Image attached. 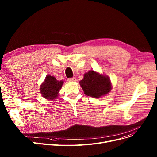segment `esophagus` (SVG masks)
Wrapping results in <instances>:
<instances>
[{"mask_svg": "<svg viewBox=\"0 0 157 157\" xmlns=\"http://www.w3.org/2000/svg\"><path fill=\"white\" fill-rule=\"evenodd\" d=\"M68 81L69 82H76V78H71L68 79Z\"/></svg>", "mask_w": 157, "mask_h": 157, "instance_id": "34e87169", "label": "esophagus"}]
</instances>
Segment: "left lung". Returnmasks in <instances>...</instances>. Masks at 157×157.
<instances>
[{"label":"left lung","mask_w":157,"mask_h":157,"mask_svg":"<svg viewBox=\"0 0 157 157\" xmlns=\"http://www.w3.org/2000/svg\"><path fill=\"white\" fill-rule=\"evenodd\" d=\"M79 85L84 94L95 98H98L109 94L112 89V84L109 76L99 72L90 70L84 74Z\"/></svg>","instance_id":"1"}]
</instances>
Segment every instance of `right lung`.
<instances>
[{
	"label": "right lung",
	"instance_id": "right-lung-1",
	"mask_svg": "<svg viewBox=\"0 0 157 157\" xmlns=\"http://www.w3.org/2000/svg\"><path fill=\"white\" fill-rule=\"evenodd\" d=\"M64 83L63 80H57L54 76L47 75L40 85V93L46 99L53 101L59 97V92Z\"/></svg>",
	"mask_w": 157,
	"mask_h": 157
}]
</instances>
